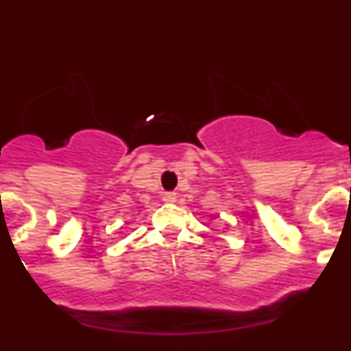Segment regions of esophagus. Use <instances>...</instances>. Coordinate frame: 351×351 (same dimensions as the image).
<instances>
[{"mask_svg": "<svg viewBox=\"0 0 351 351\" xmlns=\"http://www.w3.org/2000/svg\"><path fill=\"white\" fill-rule=\"evenodd\" d=\"M163 200H165V202H169V204H172V202H176V200H178V195L173 193V191H169V193L163 195Z\"/></svg>", "mask_w": 351, "mask_h": 351, "instance_id": "esophagus-1", "label": "esophagus"}]
</instances>
